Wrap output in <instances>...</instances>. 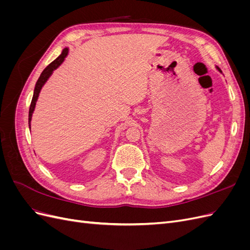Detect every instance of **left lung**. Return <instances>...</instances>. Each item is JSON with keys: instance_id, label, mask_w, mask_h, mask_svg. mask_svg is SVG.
<instances>
[{"instance_id": "obj_1", "label": "left lung", "mask_w": 250, "mask_h": 250, "mask_svg": "<svg viewBox=\"0 0 250 250\" xmlns=\"http://www.w3.org/2000/svg\"><path fill=\"white\" fill-rule=\"evenodd\" d=\"M217 69H218V67H217ZM218 71H220V70H219V69H218ZM220 72H221V71H220Z\"/></svg>"}]
</instances>
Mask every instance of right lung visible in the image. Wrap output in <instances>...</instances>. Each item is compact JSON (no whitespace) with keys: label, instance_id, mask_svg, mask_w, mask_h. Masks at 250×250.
Wrapping results in <instances>:
<instances>
[{"label":"right lung","instance_id":"1","mask_svg":"<svg viewBox=\"0 0 250 250\" xmlns=\"http://www.w3.org/2000/svg\"><path fill=\"white\" fill-rule=\"evenodd\" d=\"M67 53H69V49L64 48L62 52V54H60L54 62H52L46 69L42 71V73L41 74V76L37 80L35 87H34V93H33V97H32V101L31 104H30V108H29V128H31V119H32V115H33V111L35 109V105H36V101L39 99V96L41 90L42 88V86L44 85V83L47 82V80L50 78L51 75L53 74V71L56 70L57 67L62 64L64 62V58L66 57Z\"/></svg>","mask_w":250,"mask_h":250}]
</instances>
